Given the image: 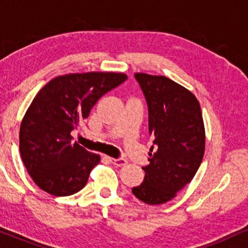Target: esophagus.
<instances>
[{
    "mask_svg": "<svg viewBox=\"0 0 248 248\" xmlns=\"http://www.w3.org/2000/svg\"><path fill=\"white\" fill-rule=\"evenodd\" d=\"M109 159L111 163L115 164V165H117V166H123L127 163L125 158H109Z\"/></svg>",
    "mask_w": 248,
    "mask_h": 248,
    "instance_id": "esophagus-1",
    "label": "esophagus"
}]
</instances>
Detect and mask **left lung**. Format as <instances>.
<instances>
[{
	"mask_svg": "<svg viewBox=\"0 0 248 248\" xmlns=\"http://www.w3.org/2000/svg\"><path fill=\"white\" fill-rule=\"evenodd\" d=\"M135 78L146 99L155 151L132 193L149 205L164 204L191 182L204 157L202 110L193 93L168 77L135 74Z\"/></svg>",
	"mask_w": 248,
	"mask_h": 248,
	"instance_id": "obj_1",
	"label": "left lung"
}]
</instances>
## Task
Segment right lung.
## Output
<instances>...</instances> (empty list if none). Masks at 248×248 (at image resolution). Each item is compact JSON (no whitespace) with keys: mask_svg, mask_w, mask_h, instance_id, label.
I'll list each match as a JSON object with an SVG mask.
<instances>
[{"mask_svg":"<svg viewBox=\"0 0 248 248\" xmlns=\"http://www.w3.org/2000/svg\"><path fill=\"white\" fill-rule=\"evenodd\" d=\"M127 79L117 72L58 76L38 91L22 121L19 152L28 173L43 191L71 196L84 187L101 158L72 143L71 131L97 101Z\"/></svg>","mask_w":248,"mask_h":248,"instance_id":"add662e5","label":"right lung"}]
</instances>
